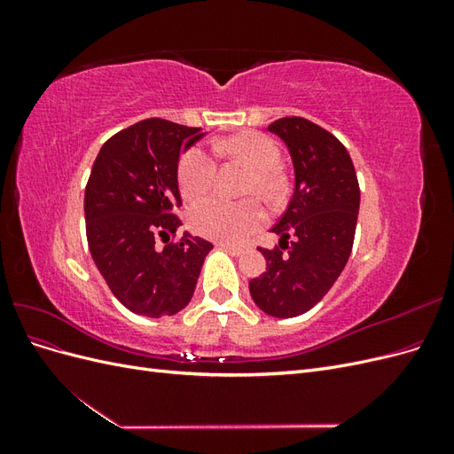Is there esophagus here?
Listing matches in <instances>:
<instances>
[{"label": "esophagus", "mask_w": 454, "mask_h": 454, "mask_svg": "<svg viewBox=\"0 0 454 454\" xmlns=\"http://www.w3.org/2000/svg\"><path fill=\"white\" fill-rule=\"evenodd\" d=\"M222 246L223 250H227L231 255H244L246 252H248V246H235V244H219Z\"/></svg>", "instance_id": "1"}]
</instances>
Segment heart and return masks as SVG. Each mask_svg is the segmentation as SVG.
I'll use <instances>...</instances> for the list:
<instances>
[{
    "label": "heart",
    "mask_w": 454,
    "mask_h": 454,
    "mask_svg": "<svg viewBox=\"0 0 454 454\" xmlns=\"http://www.w3.org/2000/svg\"><path fill=\"white\" fill-rule=\"evenodd\" d=\"M219 151L242 159L254 170L252 189L270 195L277 189V167L280 160L278 145L257 132H242L217 144ZM215 159L208 149L191 147L180 159L177 184L185 199L204 195L214 184ZM263 210L255 200L231 202L222 197H208L193 204L189 223L199 235L219 242H240L263 223Z\"/></svg>",
    "instance_id": "1"
}]
</instances>
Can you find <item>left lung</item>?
I'll return each mask as SVG.
<instances>
[{"instance_id": "1", "label": "left lung", "mask_w": 454, "mask_h": 454, "mask_svg": "<svg viewBox=\"0 0 454 454\" xmlns=\"http://www.w3.org/2000/svg\"><path fill=\"white\" fill-rule=\"evenodd\" d=\"M269 132L278 136L292 157L294 195L272 227L278 246L259 248L267 270L250 282V294L265 314L294 318L320 303L345 269L360 212V185L347 147L322 127L303 117H284Z\"/></svg>"}]
</instances>
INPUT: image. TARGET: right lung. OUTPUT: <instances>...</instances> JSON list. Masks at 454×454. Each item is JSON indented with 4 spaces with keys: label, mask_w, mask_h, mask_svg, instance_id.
Listing matches in <instances>:
<instances>
[{
    "label": "right lung",
    "mask_w": 454,
    "mask_h": 454,
    "mask_svg": "<svg viewBox=\"0 0 454 454\" xmlns=\"http://www.w3.org/2000/svg\"><path fill=\"white\" fill-rule=\"evenodd\" d=\"M206 132L164 119H145L109 138L85 189L89 250L109 290L129 310L172 316L193 297L204 257L214 246L182 225L177 185L180 155Z\"/></svg>",
    "instance_id": "right-lung-1"
}]
</instances>
